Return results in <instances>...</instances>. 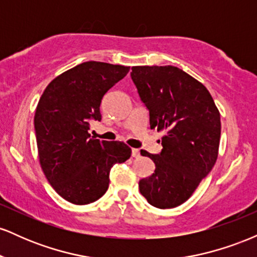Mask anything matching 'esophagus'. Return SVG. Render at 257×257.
<instances>
[{"label":"esophagus","instance_id":"esophagus-1","mask_svg":"<svg viewBox=\"0 0 257 257\" xmlns=\"http://www.w3.org/2000/svg\"><path fill=\"white\" fill-rule=\"evenodd\" d=\"M132 156L134 158H139V157H140V151H139L138 149H133L132 150Z\"/></svg>","mask_w":257,"mask_h":257}]
</instances>
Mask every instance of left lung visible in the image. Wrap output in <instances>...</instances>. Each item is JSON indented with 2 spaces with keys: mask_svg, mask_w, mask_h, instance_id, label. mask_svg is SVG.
Listing matches in <instances>:
<instances>
[{
  "mask_svg": "<svg viewBox=\"0 0 257 257\" xmlns=\"http://www.w3.org/2000/svg\"><path fill=\"white\" fill-rule=\"evenodd\" d=\"M131 76L150 111V128L166 133L159 155L141 150L156 169L139 181V190L156 208H175L192 196L216 162L220 112L204 85L179 67L133 66Z\"/></svg>",
  "mask_w": 257,
  "mask_h": 257,
  "instance_id": "1",
  "label": "left lung"
}]
</instances>
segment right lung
Wrapping results in <instances>:
<instances>
[{"label": "right lung", "instance_id": "right-lung-1", "mask_svg": "<svg viewBox=\"0 0 257 257\" xmlns=\"http://www.w3.org/2000/svg\"><path fill=\"white\" fill-rule=\"evenodd\" d=\"M129 66L85 61L47 85L35 113L38 158L55 192L72 204L84 205L104 196L110 170L132 155L122 141L90 138V120H101L100 104Z\"/></svg>", "mask_w": 257, "mask_h": 257}]
</instances>
